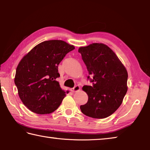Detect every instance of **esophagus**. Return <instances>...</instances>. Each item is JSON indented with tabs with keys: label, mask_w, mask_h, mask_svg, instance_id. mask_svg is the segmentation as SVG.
I'll return each mask as SVG.
<instances>
[{
	"label": "esophagus",
	"mask_w": 150,
	"mask_h": 150,
	"mask_svg": "<svg viewBox=\"0 0 150 150\" xmlns=\"http://www.w3.org/2000/svg\"><path fill=\"white\" fill-rule=\"evenodd\" d=\"M80 90V87L79 86H76L74 87H73L72 89V91L73 92H77Z\"/></svg>",
	"instance_id": "obj_1"
}]
</instances>
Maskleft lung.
<instances>
[{
	"instance_id": "obj_1",
	"label": "left lung",
	"mask_w": 150,
	"mask_h": 150,
	"mask_svg": "<svg viewBox=\"0 0 150 150\" xmlns=\"http://www.w3.org/2000/svg\"><path fill=\"white\" fill-rule=\"evenodd\" d=\"M93 86H84L83 91L88 95V101L80 106L87 116L103 119L114 113L122 103L127 91L128 73L115 53L102 43H93L80 47Z\"/></svg>"
}]
</instances>
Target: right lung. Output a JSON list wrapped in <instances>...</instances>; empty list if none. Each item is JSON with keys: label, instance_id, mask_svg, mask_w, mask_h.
<instances>
[{"label": "right lung", "instance_id": "1", "mask_svg": "<svg viewBox=\"0 0 150 150\" xmlns=\"http://www.w3.org/2000/svg\"><path fill=\"white\" fill-rule=\"evenodd\" d=\"M75 49L60 40L42 42L27 53L16 69L14 82L19 97L27 108L38 114H50L60 106L65 91L57 78L58 65Z\"/></svg>", "mask_w": 150, "mask_h": 150}]
</instances>
